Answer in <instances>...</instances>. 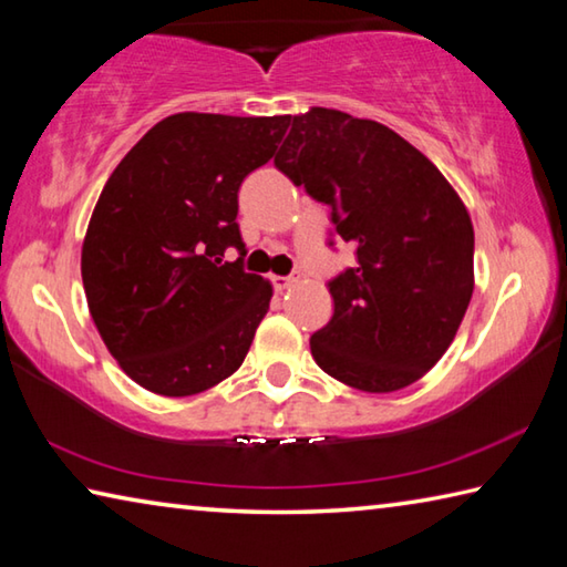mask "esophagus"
<instances>
[{"mask_svg": "<svg viewBox=\"0 0 567 567\" xmlns=\"http://www.w3.org/2000/svg\"><path fill=\"white\" fill-rule=\"evenodd\" d=\"M297 280H300V277H297V275H287V277L272 275V277H270V282H272V287H275V292H285V290H290V287H295V285H297Z\"/></svg>", "mask_w": 567, "mask_h": 567, "instance_id": "obj_1", "label": "esophagus"}]
</instances>
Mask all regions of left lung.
Instances as JSON below:
<instances>
[{
    "instance_id": "left-lung-1",
    "label": "left lung",
    "mask_w": 567,
    "mask_h": 567,
    "mask_svg": "<svg viewBox=\"0 0 567 567\" xmlns=\"http://www.w3.org/2000/svg\"><path fill=\"white\" fill-rule=\"evenodd\" d=\"M290 122L275 167L330 205L334 233L358 255L330 280L334 312L310 338L312 358L354 390L408 388L443 358L473 297L467 209L385 124L324 107Z\"/></svg>"
}]
</instances>
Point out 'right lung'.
<instances>
[{"label":"right lung","mask_w":567,"mask_h":567,"mask_svg":"<svg viewBox=\"0 0 567 567\" xmlns=\"http://www.w3.org/2000/svg\"><path fill=\"white\" fill-rule=\"evenodd\" d=\"M287 124L290 114H172L104 185L82 245L84 295L112 358L145 390L197 395L243 364L272 285L243 267L237 192Z\"/></svg>","instance_id":"right-lung-1"}]
</instances>
